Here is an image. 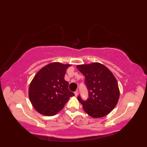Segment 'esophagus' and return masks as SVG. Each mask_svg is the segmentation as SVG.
Here are the masks:
<instances>
[{
	"label": "esophagus",
	"mask_w": 147,
	"mask_h": 147,
	"mask_svg": "<svg viewBox=\"0 0 147 147\" xmlns=\"http://www.w3.org/2000/svg\"><path fill=\"white\" fill-rule=\"evenodd\" d=\"M74 94H75V96H77L78 94V91H76L74 92Z\"/></svg>",
	"instance_id": "1"
}]
</instances>
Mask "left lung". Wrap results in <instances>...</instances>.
Wrapping results in <instances>:
<instances>
[{
  "mask_svg": "<svg viewBox=\"0 0 147 147\" xmlns=\"http://www.w3.org/2000/svg\"><path fill=\"white\" fill-rule=\"evenodd\" d=\"M76 67L85 76L84 84L88 89L86 100L78 96L84 111L93 118L107 115L117 105L120 94L115 76L100 63L79 65Z\"/></svg>",
  "mask_w": 147,
  "mask_h": 147,
  "instance_id": "obj_1",
  "label": "left lung"
}]
</instances>
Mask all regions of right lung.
I'll return each mask as SVG.
<instances>
[{"instance_id":"1","label":"right lung","mask_w":147,"mask_h":147,"mask_svg":"<svg viewBox=\"0 0 147 147\" xmlns=\"http://www.w3.org/2000/svg\"><path fill=\"white\" fill-rule=\"evenodd\" d=\"M71 65L51 63L39 70L29 87V98L36 110L42 115L53 116L61 111L69 98L74 95L69 91L64 77Z\"/></svg>"}]
</instances>
